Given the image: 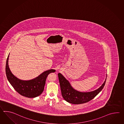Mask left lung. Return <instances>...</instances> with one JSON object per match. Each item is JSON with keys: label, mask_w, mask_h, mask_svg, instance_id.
Wrapping results in <instances>:
<instances>
[{"label": "left lung", "mask_w": 124, "mask_h": 124, "mask_svg": "<svg viewBox=\"0 0 124 124\" xmlns=\"http://www.w3.org/2000/svg\"><path fill=\"white\" fill-rule=\"evenodd\" d=\"M58 75L61 94L63 99L69 103L77 105L87 103L93 99L104 88L107 78L106 76L102 85L96 90L89 92H81L75 89L63 75L59 73Z\"/></svg>", "instance_id": "8db88e82"}]
</instances>
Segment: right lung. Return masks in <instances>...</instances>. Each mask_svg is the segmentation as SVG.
I'll list each match as a JSON object with an SVG mask.
<instances>
[{"label":"right lung","instance_id":"obj_1","mask_svg":"<svg viewBox=\"0 0 124 124\" xmlns=\"http://www.w3.org/2000/svg\"><path fill=\"white\" fill-rule=\"evenodd\" d=\"M9 54L6 65V73L7 79L12 86L19 93L28 98H34L39 96L44 90L47 76L55 72L54 69H49L43 72L37 77L30 80L19 79L12 74L8 65Z\"/></svg>","mask_w":124,"mask_h":124}]
</instances>
